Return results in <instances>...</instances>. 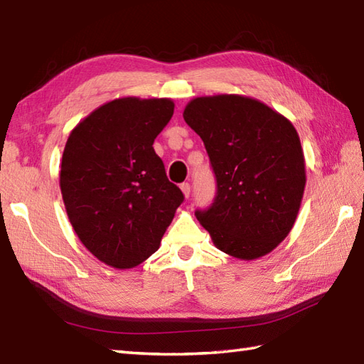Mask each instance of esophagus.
Listing matches in <instances>:
<instances>
[{
  "instance_id": "obj_1",
  "label": "esophagus",
  "mask_w": 364,
  "mask_h": 364,
  "mask_svg": "<svg viewBox=\"0 0 364 364\" xmlns=\"http://www.w3.org/2000/svg\"><path fill=\"white\" fill-rule=\"evenodd\" d=\"M180 188H181V191H183V194H184V197H186V198H189V196H191V184H189V183H183Z\"/></svg>"
}]
</instances>
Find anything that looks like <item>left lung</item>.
<instances>
[{
    "instance_id": "obj_1",
    "label": "left lung",
    "mask_w": 364,
    "mask_h": 364,
    "mask_svg": "<svg viewBox=\"0 0 364 364\" xmlns=\"http://www.w3.org/2000/svg\"><path fill=\"white\" fill-rule=\"evenodd\" d=\"M183 117L202 137L218 181L214 203L196 211L214 245L237 259H257L289 235L306 175L292 123L244 95L197 97Z\"/></svg>"
}]
</instances>
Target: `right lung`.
I'll return each mask as SVG.
<instances>
[{
    "label": "right lung",
    "mask_w": 364,
    "mask_h": 364,
    "mask_svg": "<svg viewBox=\"0 0 364 364\" xmlns=\"http://www.w3.org/2000/svg\"><path fill=\"white\" fill-rule=\"evenodd\" d=\"M173 107L170 98L112 100L67 139L59 186L68 220L107 266L131 269L151 257L183 203L153 149Z\"/></svg>",
    "instance_id": "right-lung-1"
}]
</instances>
